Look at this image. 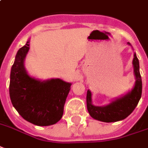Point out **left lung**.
I'll use <instances>...</instances> for the list:
<instances>
[{"label":"left lung","mask_w":148,"mask_h":148,"mask_svg":"<svg viewBox=\"0 0 148 148\" xmlns=\"http://www.w3.org/2000/svg\"><path fill=\"white\" fill-rule=\"evenodd\" d=\"M128 45L131 46L129 42ZM132 63L135 82L133 89L126 94L112 100L107 105L95 106L92 103L91 91L87 90L86 103L91 117L103 122H116L125 119L133 112L142 96V78L139 72V62L135 53H134Z\"/></svg>","instance_id":"left-lung-1"}]
</instances>
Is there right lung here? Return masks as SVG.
Segmentation results:
<instances>
[{"label":"right lung","mask_w":148,"mask_h":148,"mask_svg":"<svg viewBox=\"0 0 148 148\" xmlns=\"http://www.w3.org/2000/svg\"><path fill=\"white\" fill-rule=\"evenodd\" d=\"M29 43L30 40L16 53L10 71V97L24 120L36 125L48 126L62 118L72 83L59 78L41 81L30 76L24 65Z\"/></svg>","instance_id":"obj_1"}]
</instances>
